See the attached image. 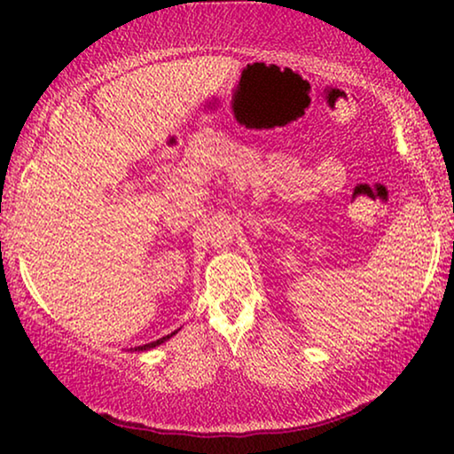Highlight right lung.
I'll list each match as a JSON object with an SVG mask.
<instances>
[{"label":"right lung","instance_id":"right-lung-1","mask_svg":"<svg viewBox=\"0 0 454 454\" xmlns=\"http://www.w3.org/2000/svg\"><path fill=\"white\" fill-rule=\"evenodd\" d=\"M173 334H176V333L167 334V337H163V339H159V340H153V343H146V345H140V347H136V349H138V351H146V349H151V347H157V345H160V343H165V340H167V339H169V337H173Z\"/></svg>","mask_w":454,"mask_h":454}]
</instances>
